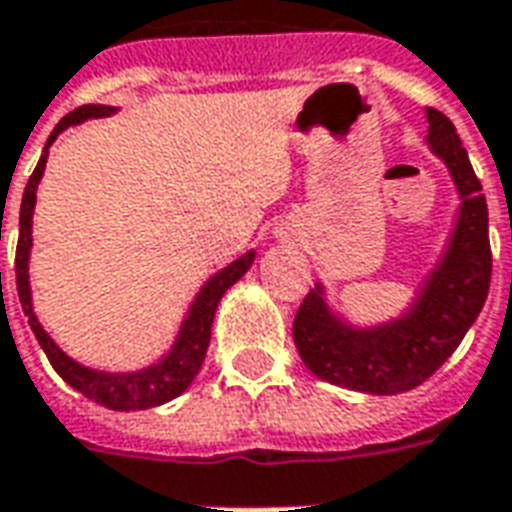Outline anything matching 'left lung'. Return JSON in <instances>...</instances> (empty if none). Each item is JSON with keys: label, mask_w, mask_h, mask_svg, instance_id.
<instances>
[{"label": "left lung", "mask_w": 512, "mask_h": 512, "mask_svg": "<svg viewBox=\"0 0 512 512\" xmlns=\"http://www.w3.org/2000/svg\"><path fill=\"white\" fill-rule=\"evenodd\" d=\"M425 112L428 145L450 169L461 208L447 249L425 277L414 304L395 321L359 329L329 310L318 282L293 321V343L304 365L329 384L367 395H397L428 381L477 321L491 285L483 186L450 117L436 109Z\"/></svg>", "instance_id": "8db88e82"}]
</instances>
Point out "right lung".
<instances>
[{
  "mask_svg": "<svg viewBox=\"0 0 512 512\" xmlns=\"http://www.w3.org/2000/svg\"><path fill=\"white\" fill-rule=\"evenodd\" d=\"M115 106H79L76 112L65 115L51 131L49 142L43 147L38 167L29 175L27 189H24V200H21V213H18V246H16V288L24 315L29 318V326L38 337L40 348L49 356L51 367L62 376V381L82 392L84 397L95 400L98 406L112 408V411H142V408H153L167 403L180 392H186L194 376L200 373L205 354H208V343H211V323L216 315L219 301L227 293L230 285L244 277L249 266L255 263V252L249 249L246 255L233 260L230 266L216 271L197 293V299L191 301L189 315L180 323V332L175 343L167 354L158 359L156 365H147L142 370H131V373H106V370H93V367L79 365L76 359L60 351V345L51 340L46 329L40 326L38 315L32 310V290H29V249H32V213H35V200H38V183L46 169V158H49V147L57 136L68 126H79L90 117H106L115 115ZM2 230V222H0ZM2 277V274H0Z\"/></svg>",
  "mask_w": 512,
  "mask_h": 512,
  "instance_id": "add662e5",
  "label": "right lung"
}]
</instances>
